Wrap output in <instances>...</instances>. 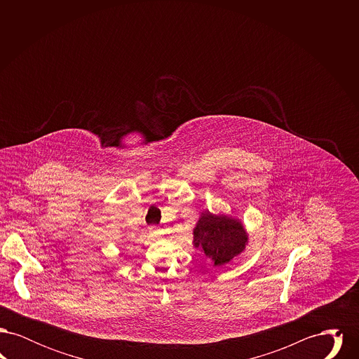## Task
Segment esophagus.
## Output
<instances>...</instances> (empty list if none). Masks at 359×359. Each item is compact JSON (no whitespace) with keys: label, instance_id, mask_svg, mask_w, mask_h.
Listing matches in <instances>:
<instances>
[{"label":"esophagus","instance_id":"esophagus-1","mask_svg":"<svg viewBox=\"0 0 359 359\" xmlns=\"http://www.w3.org/2000/svg\"><path fill=\"white\" fill-rule=\"evenodd\" d=\"M161 234V230L158 227H151L149 229V236L151 237H158Z\"/></svg>","mask_w":359,"mask_h":359}]
</instances>
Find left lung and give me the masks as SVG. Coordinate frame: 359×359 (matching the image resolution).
<instances>
[{
  "label": "left lung",
  "mask_w": 359,
  "mask_h": 359,
  "mask_svg": "<svg viewBox=\"0 0 359 359\" xmlns=\"http://www.w3.org/2000/svg\"><path fill=\"white\" fill-rule=\"evenodd\" d=\"M248 233L238 219L202 212L194 229V246L201 249L214 266H223L241 255L248 245Z\"/></svg>",
  "instance_id": "obj_1"
}]
</instances>
